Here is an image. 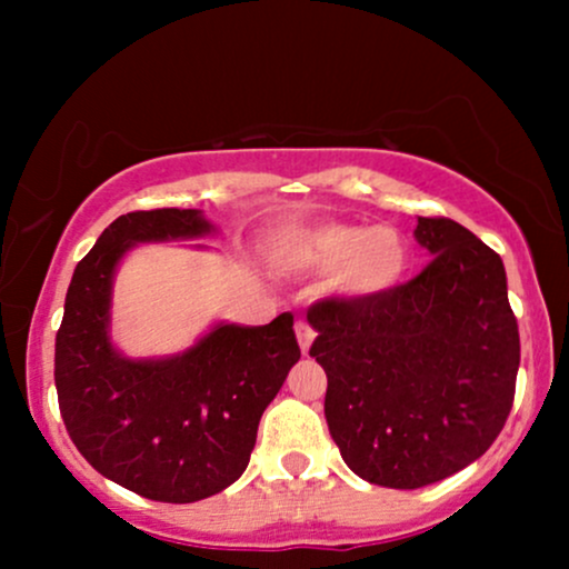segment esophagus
<instances>
[{
	"label": "esophagus",
	"mask_w": 569,
	"mask_h": 569,
	"mask_svg": "<svg viewBox=\"0 0 569 569\" xmlns=\"http://www.w3.org/2000/svg\"><path fill=\"white\" fill-rule=\"evenodd\" d=\"M297 339H299V348H302V352L307 356V352H310L312 339H316V329H312L310 323L299 321V323H297Z\"/></svg>",
	"instance_id": "obj_1"
}]
</instances>
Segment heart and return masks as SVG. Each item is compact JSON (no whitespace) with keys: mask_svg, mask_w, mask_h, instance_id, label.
Wrapping results in <instances>:
<instances>
[{"mask_svg":"<svg viewBox=\"0 0 569 569\" xmlns=\"http://www.w3.org/2000/svg\"><path fill=\"white\" fill-rule=\"evenodd\" d=\"M291 264L310 272H337L335 289L350 299L385 297L409 270V243L393 227L329 221L293 232L283 246Z\"/></svg>","mask_w":569,"mask_h":569,"instance_id":"heart-1","label":"heart"}]
</instances>
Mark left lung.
I'll use <instances>...</instances> for the list:
<instances>
[{
  "instance_id": "8db88e82",
  "label": "left lung",
  "mask_w": 569,
  "mask_h": 569,
  "mask_svg": "<svg viewBox=\"0 0 569 569\" xmlns=\"http://www.w3.org/2000/svg\"><path fill=\"white\" fill-rule=\"evenodd\" d=\"M430 264L377 299L326 297L318 331L326 422L369 485L417 489L492 447L513 407L519 326L502 259L452 219H417Z\"/></svg>"
}]
</instances>
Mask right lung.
I'll use <instances>...</instances> for the list:
<instances>
[{"mask_svg": "<svg viewBox=\"0 0 569 569\" xmlns=\"http://www.w3.org/2000/svg\"><path fill=\"white\" fill-rule=\"evenodd\" d=\"M217 232L198 208L114 219L71 276L56 335V390L80 455L114 485L160 502H194L243 476L267 403L299 361L293 316L217 323L192 348L128 358L112 342V289L139 243Z\"/></svg>", "mask_w": 569, "mask_h": 569, "instance_id": "add662e5", "label": "right lung"}]
</instances>
